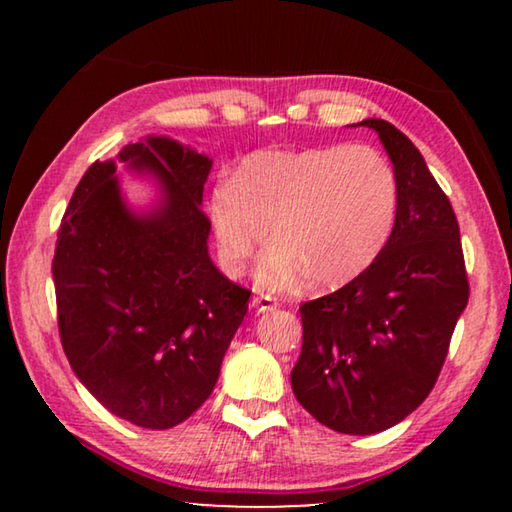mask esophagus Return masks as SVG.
<instances>
[{"mask_svg":"<svg viewBox=\"0 0 512 512\" xmlns=\"http://www.w3.org/2000/svg\"><path fill=\"white\" fill-rule=\"evenodd\" d=\"M253 307L257 311H273L277 307V300L273 296H264V293H262V296L253 298Z\"/></svg>","mask_w":512,"mask_h":512,"instance_id":"obj_1","label":"esophagus"}]
</instances>
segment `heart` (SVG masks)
Instances as JSON below:
<instances>
[{"instance_id":"b5f03b06","label":"heart","mask_w":512,"mask_h":512,"mask_svg":"<svg viewBox=\"0 0 512 512\" xmlns=\"http://www.w3.org/2000/svg\"><path fill=\"white\" fill-rule=\"evenodd\" d=\"M397 212L400 180L391 160L368 144L250 153L207 198L228 275L244 271L268 225L273 244L257 271L266 287L305 275L323 289L354 280L386 250Z\"/></svg>"}]
</instances>
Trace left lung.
<instances>
[{
	"mask_svg": "<svg viewBox=\"0 0 512 512\" xmlns=\"http://www.w3.org/2000/svg\"><path fill=\"white\" fill-rule=\"evenodd\" d=\"M377 131L400 180V212L384 253L359 277L300 307L296 400L325 427L370 436L427 400L470 298L452 203L402 131Z\"/></svg>",
	"mask_w": 512,
	"mask_h": 512,
	"instance_id": "left-lung-1",
	"label": "left lung"
}]
</instances>
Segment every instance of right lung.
<instances>
[{
	"instance_id": "add662e5",
	"label": "right lung",
	"mask_w": 512,
	"mask_h": 512,
	"mask_svg": "<svg viewBox=\"0 0 512 512\" xmlns=\"http://www.w3.org/2000/svg\"><path fill=\"white\" fill-rule=\"evenodd\" d=\"M117 159L158 179L163 196L149 213H133L120 196L116 160L85 171L51 264L58 332L74 375L110 413L171 429L214 391L250 291L207 253V155L149 135Z\"/></svg>"
}]
</instances>
